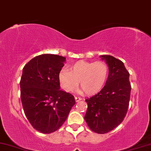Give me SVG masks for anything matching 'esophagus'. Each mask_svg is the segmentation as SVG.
<instances>
[{
  "label": "esophagus",
  "mask_w": 151,
  "mask_h": 151,
  "mask_svg": "<svg viewBox=\"0 0 151 151\" xmlns=\"http://www.w3.org/2000/svg\"><path fill=\"white\" fill-rule=\"evenodd\" d=\"M75 100H76V102L80 101V100H82V98L80 97H75Z\"/></svg>",
  "instance_id": "esophagus-1"
}]
</instances>
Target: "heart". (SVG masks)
I'll return each mask as SVG.
<instances>
[{
	"label": "heart",
	"mask_w": 151,
	"mask_h": 151,
	"mask_svg": "<svg viewBox=\"0 0 151 151\" xmlns=\"http://www.w3.org/2000/svg\"><path fill=\"white\" fill-rule=\"evenodd\" d=\"M109 68L102 61L87 62L80 60L72 65L70 71L63 69L59 73L60 86L67 92L76 90L79 85L88 95H93L101 90L108 77Z\"/></svg>",
	"instance_id": "obj_1"
}]
</instances>
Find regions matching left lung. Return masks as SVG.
<instances>
[{
	"label": "left lung",
	"mask_w": 151,
	"mask_h": 151,
	"mask_svg": "<svg viewBox=\"0 0 151 151\" xmlns=\"http://www.w3.org/2000/svg\"><path fill=\"white\" fill-rule=\"evenodd\" d=\"M109 68L106 83L97 95L85 101L88 104L84 119L97 134H106L122 123L130 99L129 73L124 63L110 55L100 56Z\"/></svg>",
	"instance_id": "left-lung-1"
}]
</instances>
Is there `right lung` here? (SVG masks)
Returning <instances> with one entry per match:
<instances>
[{
	"label": "right lung",
	"mask_w": 151,
	"mask_h": 151,
	"mask_svg": "<svg viewBox=\"0 0 151 151\" xmlns=\"http://www.w3.org/2000/svg\"><path fill=\"white\" fill-rule=\"evenodd\" d=\"M66 58L55 54L37 56L24 67L20 97L26 116L42 134L58 129L76 104L71 94L60 90L59 73Z\"/></svg>",
	"instance_id": "1"
}]
</instances>
